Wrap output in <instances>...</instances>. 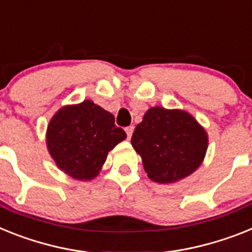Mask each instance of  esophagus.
<instances>
[{
	"label": "esophagus",
	"mask_w": 252,
	"mask_h": 252,
	"mask_svg": "<svg viewBox=\"0 0 252 252\" xmlns=\"http://www.w3.org/2000/svg\"><path fill=\"white\" fill-rule=\"evenodd\" d=\"M133 132H134V126H126V137L130 139V137H132Z\"/></svg>",
	"instance_id": "esophagus-1"
}]
</instances>
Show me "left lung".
Wrapping results in <instances>:
<instances>
[{
  "instance_id": "8db88e82",
  "label": "left lung",
  "mask_w": 252,
  "mask_h": 252,
  "mask_svg": "<svg viewBox=\"0 0 252 252\" xmlns=\"http://www.w3.org/2000/svg\"><path fill=\"white\" fill-rule=\"evenodd\" d=\"M132 146L142 156L149 178L172 183L200 166L208 149V136L186 111L152 107L136 126Z\"/></svg>"
}]
</instances>
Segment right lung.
Listing matches in <instances>:
<instances>
[{"label": "right lung", "mask_w": 252, "mask_h": 252, "mask_svg": "<svg viewBox=\"0 0 252 252\" xmlns=\"http://www.w3.org/2000/svg\"><path fill=\"white\" fill-rule=\"evenodd\" d=\"M126 138L113 114L90 100L59 110L47 129V147L55 162L80 181L94 178L107 152Z\"/></svg>", "instance_id": "right-lung-1"}]
</instances>
